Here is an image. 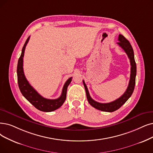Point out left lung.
<instances>
[{
  "mask_svg": "<svg viewBox=\"0 0 153 153\" xmlns=\"http://www.w3.org/2000/svg\"><path fill=\"white\" fill-rule=\"evenodd\" d=\"M118 41L119 42H117V44L119 45V46H120L123 49L124 51L126 52V53L127 54L128 58H129L130 59V63L131 66L130 80H129V85H128L127 88L124 92V94L117 100H115L110 103L97 102L91 98L89 94L87 85L85 84L84 80H83L84 87H85V91H86L87 98L89 103L94 108L103 112H112L114 111H117V110L119 109L122 105L124 104V103L126 102V101L131 97L134 91V87H135L136 76V63L135 62V59H134V54L133 49L132 48V46L130 44L129 41L122 34L119 35Z\"/></svg>",
  "mask_w": 153,
  "mask_h": 153,
  "instance_id": "8db88e82",
  "label": "left lung"
}]
</instances>
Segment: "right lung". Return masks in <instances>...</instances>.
I'll use <instances>...</instances> for the list:
<instances>
[{"label": "right lung", "mask_w": 153, "mask_h": 153, "mask_svg": "<svg viewBox=\"0 0 153 153\" xmlns=\"http://www.w3.org/2000/svg\"><path fill=\"white\" fill-rule=\"evenodd\" d=\"M30 36L27 39L24 44L21 56L18 60L17 74V82L20 91L22 95L33 105L36 108L42 112H52L55 111L62 106L65 102L66 98L67 88L71 82L72 77L68 79L63 86L62 93L61 96L56 99H48L39 95L36 90L29 84L27 79L24 75L23 70V57L25 51L26 46L29 40Z\"/></svg>", "instance_id": "right-lung-1"}]
</instances>
